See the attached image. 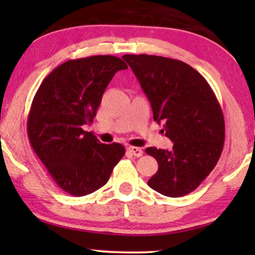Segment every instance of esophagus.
Returning <instances> with one entry per match:
<instances>
[{"instance_id":"34e87169","label":"esophagus","mask_w":255,"mask_h":255,"mask_svg":"<svg viewBox=\"0 0 255 255\" xmlns=\"http://www.w3.org/2000/svg\"><path fill=\"white\" fill-rule=\"evenodd\" d=\"M128 151H129L130 153L135 157H141L142 153H144L141 148L135 147V146H129V147H128Z\"/></svg>"}]
</instances>
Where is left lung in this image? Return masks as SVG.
<instances>
[{"label": "left lung", "instance_id": "1", "mask_svg": "<svg viewBox=\"0 0 255 255\" xmlns=\"http://www.w3.org/2000/svg\"><path fill=\"white\" fill-rule=\"evenodd\" d=\"M122 58L147 96L153 120L174 142L170 150H145L158 163L148 187L166 197H183L198 188L223 151L221 105L203 75L182 61L145 54Z\"/></svg>", "mask_w": 255, "mask_h": 255}]
</instances>
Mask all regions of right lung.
Masks as SVG:
<instances>
[{
  "label": "right lung",
  "mask_w": 255,
  "mask_h": 255,
  "mask_svg": "<svg viewBox=\"0 0 255 255\" xmlns=\"http://www.w3.org/2000/svg\"><path fill=\"white\" fill-rule=\"evenodd\" d=\"M121 58L97 55L69 60L40 84L27 119L32 148L54 182L68 194L83 197L103 187L125 154L119 142L102 144L91 125Z\"/></svg>",
  "instance_id": "right-lung-1"
}]
</instances>
